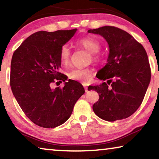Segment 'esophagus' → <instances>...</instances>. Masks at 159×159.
<instances>
[{
	"instance_id": "34e87169",
	"label": "esophagus",
	"mask_w": 159,
	"mask_h": 159,
	"mask_svg": "<svg viewBox=\"0 0 159 159\" xmlns=\"http://www.w3.org/2000/svg\"><path fill=\"white\" fill-rule=\"evenodd\" d=\"M84 89H85L86 92H87V91H88V86H86V85H85V84H84Z\"/></svg>"
}]
</instances>
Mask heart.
I'll return each mask as SVG.
<instances>
[{
    "mask_svg": "<svg viewBox=\"0 0 159 159\" xmlns=\"http://www.w3.org/2000/svg\"><path fill=\"white\" fill-rule=\"evenodd\" d=\"M78 46L85 48L90 52L92 60L95 62H98L102 60L101 54L98 52L100 48V43L98 40L92 36H86L76 41ZM71 50L67 45H63L60 51V60L64 66H67L70 62ZM93 75V70L90 67L86 68H73L68 73L69 78L74 81H78L86 84L91 81Z\"/></svg>",
    "mask_w": 159,
    "mask_h": 159,
    "instance_id": "b5f03b06",
    "label": "heart"
}]
</instances>
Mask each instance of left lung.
<instances>
[{"mask_svg": "<svg viewBox=\"0 0 159 159\" xmlns=\"http://www.w3.org/2000/svg\"><path fill=\"white\" fill-rule=\"evenodd\" d=\"M88 33L102 35L110 48L106 65L97 74V78L107 83L88 87L99 96L93 111L107 121L129 117L140 106L151 81L146 51L130 34L118 27L104 26Z\"/></svg>", "mask_w": 159, "mask_h": 159, "instance_id": "8db88e82", "label": "left lung"}]
</instances>
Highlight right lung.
<instances>
[{
	"label": "right lung",
	"instance_id": "1",
	"mask_svg": "<svg viewBox=\"0 0 159 159\" xmlns=\"http://www.w3.org/2000/svg\"><path fill=\"white\" fill-rule=\"evenodd\" d=\"M76 30L36 32L25 39L12 56V92L27 117L41 127L54 128L64 124L85 92L81 84L70 79L64 87L51 88L54 82L66 80L59 72L60 51Z\"/></svg>",
	"mask_w": 159,
	"mask_h": 159
}]
</instances>
